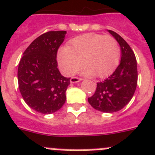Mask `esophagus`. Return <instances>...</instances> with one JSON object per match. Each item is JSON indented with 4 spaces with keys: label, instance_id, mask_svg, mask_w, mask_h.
<instances>
[{
    "label": "esophagus",
    "instance_id": "34e87169",
    "mask_svg": "<svg viewBox=\"0 0 155 155\" xmlns=\"http://www.w3.org/2000/svg\"><path fill=\"white\" fill-rule=\"evenodd\" d=\"M82 80L81 78L79 77H72L70 79V82L71 83H76V82H79Z\"/></svg>",
    "mask_w": 155,
    "mask_h": 155
}]
</instances>
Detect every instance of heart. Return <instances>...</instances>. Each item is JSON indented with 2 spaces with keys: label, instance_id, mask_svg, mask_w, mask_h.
Here are the masks:
<instances>
[{
  "label": "heart",
  "instance_id": "obj_1",
  "mask_svg": "<svg viewBox=\"0 0 155 155\" xmlns=\"http://www.w3.org/2000/svg\"><path fill=\"white\" fill-rule=\"evenodd\" d=\"M120 57L118 42L111 36L83 34L73 39L69 47H62L57 60L60 69L66 76L73 74L83 65V73L105 77L112 73Z\"/></svg>",
  "mask_w": 155,
  "mask_h": 155
}]
</instances>
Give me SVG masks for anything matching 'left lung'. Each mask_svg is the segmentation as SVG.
I'll return each mask as SVG.
<instances>
[{
  "mask_svg": "<svg viewBox=\"0 0 155 155\" xmlns=\"http://www.w3.org/2000/svg\"><path fill=\"white\" fill-rule=\"evenodd\" d=\"M108 31L119 43L121 62L109 77L98 82L88 102L96 110L112 113L121 110L132 99L138 82V69L136 58L129 45L115 32Z\"/></svg>",
  "mask_w": 155,
  "mask_h": 155,
  "instance_id": "left-lung-1",
  "label": "left lung"
}]
</instances>
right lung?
I'll return each instance as SVG.
<instances>
[{"mask_svg":"<svg viewBox=\"0 0 155 155\" xmlns=\"http://www.w3.org/2000/svg\"><path fill=\"white\" fill-rule=\"evenodd\" d=\"M66 31H49L34 40L26 49L18 66L17 79L24 102L36 112L52 114L66 102L70 78L57 68L58 49Z\"/></svg>","mask_w":155,"mask_h":155,"instance_id":"right-lung-1","label":"right lung"}]
</instances>
